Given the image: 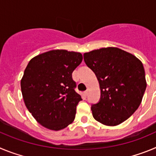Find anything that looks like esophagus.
I'll list each match as a JSON object with an SVG mask.
<instances>
[{"instance_id":"esophagus-1","label":"esophagus","mask_w":156,"mask_h":156,"mask_svg":"<svg viewBox=\"0 0 156 156\" xmlns=\"http://www.w3.org/2000/svg\"><path fill=\"white\" fill-rule=\"evenodd\" d=\"M84 94L86 95V96H87V95L88 94V89H87V90H86V91H84Z\"/></svg>"}]
</instances>
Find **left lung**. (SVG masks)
<instances>
[{
    "label": "left lung",
    "mask_w": 156,
    "mask_h": 156,
    "mask_svg": "<svg viewBox=\"0 0 156 156\" xmlns=\"http://www.w3.org/2000/svg\"><path fill=\"white\" fill-rule=\"evenodd\" d=\"M101 89V99L91 106L95 120L114 126L131 116L141 103L147 83L142 62L127 51L114 47L83 54Z\"/></svg>",
    "instance_id": "obj_1"
}]
</instances>
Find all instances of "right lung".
I'll return each instance as SVG.
<instances>
[{
    "label": "right lung",
    "mask_w": 156,
    "mask_h": 156,
    "mask_svg": "<svg viewBox=\"0 0 156 156\" xmlns=\"http://www.w3.org/2000/svg\"><path fill=\"white\" fill-rule=\"evenodd\" d=\"M83 60L80 52L51 50L29 62L21 80L27 109L41 126L60 130L73 122L82 100L72 73Z\"/></svg>",
    "instance_id": "right-lung-1"
}]
</instances>
